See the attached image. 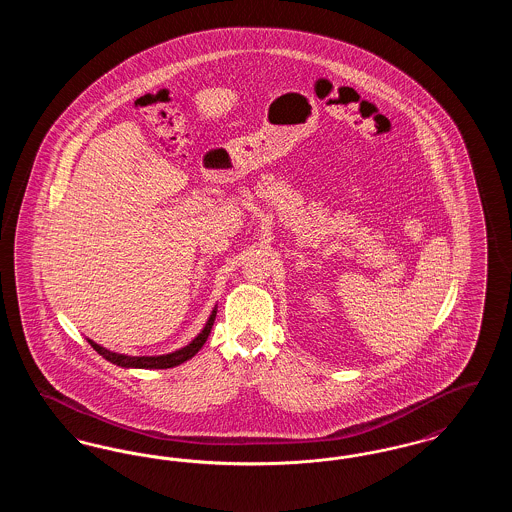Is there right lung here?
Segmentation results:
<instances>
[{
  "instance_id": "add662e5",
  "label": "right lung",
  "mask_w": 512,
  "mask_h": 512,
  "mask_svg": "<svg viewBox=\"0 0 512 512\" xmlns=\"http://www.w3.org/2000/svg\"><path fill=\"white\" fill-rule=\"evenodd\" d=\"M215 317H217V309L211 313L205 328L201 330V334L190 345H186V347H182V349H178L174 353H169V355H159V357H128V355H119V353H113V351L101 347L96 341H88H90V345L98 351L103 359L111 361L113 365L124 366V368H172V366L182 365L184 361L192 359L195 353L203 347V343L207 341L209 334H211Z\"/></svg>"
}]
</instances>
